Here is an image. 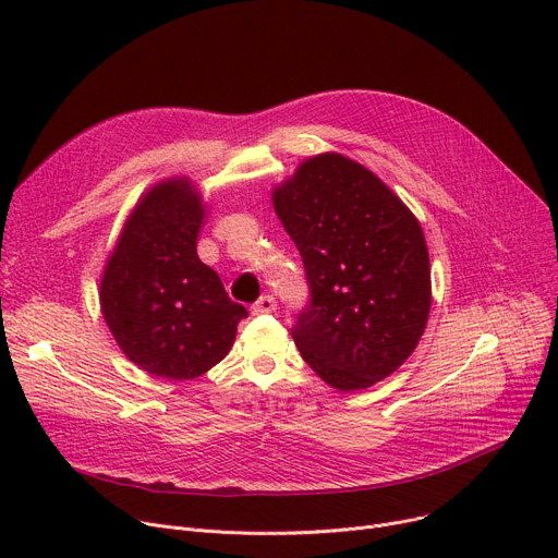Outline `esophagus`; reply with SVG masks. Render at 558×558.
<instances>
[{
    "instance_id": "1",
    "label": "esophagus",
    "mask_w": 558,
    "mask_h": 558,
    "mask_svg": "<svg viewBox=\"0 0 558 558\" xmlns=\"http://www.w3.org/2000/svg\"><path fill=\"white\" fill-rule=\"evenodd\" d=\"M276 299L274 296H259L257 301H255V305H253V312L255 314H271V312H276Z\"/></svg>"
}]
</instances>
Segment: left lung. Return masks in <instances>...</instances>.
I'll return each mask as SVG.
<instances>
[{"mask_svg": "<svg viewBox=\"0 0 558 558\" xmlns=\"http://www.w3.org/2000/svg\"><path fill=\"white\" fill-rule=\"evenodd\" d=\"M310 287L291 339L320 379L339 391L391 375L425 330L429 255L416 217L355 160H305L274 192Z\"/></svg>", "mask_w": 558, "mask_h": 558, "instance_id": "8db88e82", "label": "left lung"}]
</instances>
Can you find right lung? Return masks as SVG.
Returning a JSON list of instances; mask_svg holds the SVG:
<instances>
[{
	"instance_id": "right-lung-1",
	"label": "right lung",
	"mask_w": 558,
	"mask_h": 558,
	"mask_svg": "<svg viewBox=\"0 0 558 558\" xmlns=\"http://www.w3.org/2000/svg\"><path fill=\"white\" fill-rule=\"evenodd\" d=\"M203 205L187 181L146 192L101 280V312L124 355L146 373L192 379L219 364L246 307L196 255Z\"/></svg>"
}]
</instances>
